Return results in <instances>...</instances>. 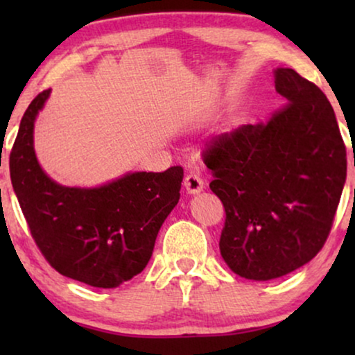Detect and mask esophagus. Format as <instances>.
<instances>
[{
	"instance_id": "esophagus-1",
	"label": "esophagus",
	"mask_w": 355,
	"mask_h": 355,
	"mask_svg": "<svg viewBox=\"0 0 355 355\" xmlns=\"http://www.w3.org/2000/svg\"><path fill=\"white\" fill-rule=\"evenodd\" d=\"M184 187H186V191L189 193H198L202 192L203 189V181L200 179V176H197V174H187L186 179H184Z\"/></svg>"
}]
</instances>
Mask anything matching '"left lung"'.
<instances>
[{"label": "left lung", "mask_w": 355, "mask_h": 355, "mask_svg": "<svg viewBox=\"0 0 355 355\" xmlns=\"http://www.w3.org/2000/svg\"><path fill=\"white\" fill-rule=\"evenodd\" d=\"M286 103L266 123L218 135L203 152L225 207L220 252L247 279L268 281L322 250L344 182L346 145L333 106L313 82L276 69Z\"/></svg>", "instance_id": "8db88e82"}]
</instances>
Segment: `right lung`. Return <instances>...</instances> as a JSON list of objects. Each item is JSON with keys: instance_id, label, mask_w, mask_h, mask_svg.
I'll return each instance as SVG.
<instances>
[{"instance_id": "add662e5", "label": "right lung", "mask_w": 355, "mask_h": 355, "mask_svg": "<svg viewBox=\"0 0 355 355\" xmlns=\"http://www.w3.org/2000/svg\"><path fill=\"white\" fill-rule=\"evenodd\" d=\"M50 90L22 116L9 155L19 205L42 255L58 273L94 288H116L147 266L158 231L179 202L182 166L129 173L95 189L66 187L43 173L33 123Z\"/></svg>"}]
</instances>
